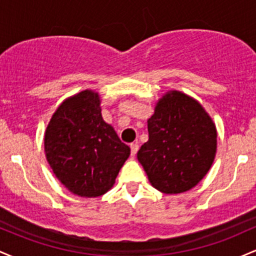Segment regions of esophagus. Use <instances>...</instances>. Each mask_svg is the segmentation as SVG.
I'll use <instances>...</instances> for the list:
<instances>
[{
    "mask_svg": "<svg viewBox=\"0 0 256 256\" xmlns=\"http://www.w3.org/2000/svg\"><path fill=\"white\" fill-rule=\"evenodd\" d=\"M130 148H131V155H132V156H134V155L137 154L138 144H137V143H131Z\"/></svg>",
    "mask_w": 256,
    "mask_h": 256,
    "instance_id": "esophagus-1",
    "label": "esophagus"
}]
</instances>
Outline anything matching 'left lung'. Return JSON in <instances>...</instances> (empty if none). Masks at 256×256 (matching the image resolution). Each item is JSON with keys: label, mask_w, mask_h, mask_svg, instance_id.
Wrapping results in <instances>:
<instances>
[{"label": "left lung", "mask_w": 256, "mask_h": 256, "mask_svg": "<svg viewBox=\"0 0 256 256\" xmlns=\"http://www.w3.org/2000/svg\"><path fill=\"white\" fill-rule=\"evenodd\" d=\"M148 132L137 158L158 192H188L210 171L216 130L198 101L178 91L166 94L148 120Z\"/></svg>", "instance_id": "left-lung-1"}]
</instances>
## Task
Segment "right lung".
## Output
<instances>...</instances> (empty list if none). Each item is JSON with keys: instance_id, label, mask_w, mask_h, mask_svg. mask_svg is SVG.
Wrapping results in <instances>:
<instances>
[{"instance_id": "obj_1", "label": "right lung", "mask_w": 256, "mask_h": 256, "mask_svg": "<svg viewBox=\"0 0 256 256\" xmlns=\"http://www.w3.org/2000/svg\"><path fill=\"white\" fill-rule=\"evenodd\" d=\"M98 94L85 90L61 104L44 137L46 160L58 180L83 198L104 195L130 155L104 122Z\"/></svg>"}]
</instances>
